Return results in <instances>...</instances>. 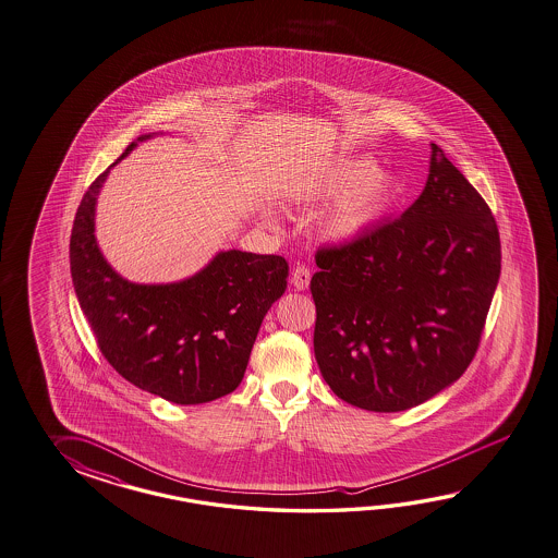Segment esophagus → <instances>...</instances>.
<instances>
[{"mask_svg": "<svg viewBox=\"0 0 558 558\" xmlns=\"http://www.w3.org/2000/svg\"><path fill=\"white\" fill-rule=\"evenodd\" d=\"M311 284V270L306 268V266H296L294 270H292V286L296 288V290H306Z\"/></svg>", "mask_w": 558, "mask_h": 558, "instance_id": "34e87169", "label": "esophagus"}]
</instances>
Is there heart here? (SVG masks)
<instances>
[{
	"mask_svg": "<svg viewBox=\"0 0 558 558\" xmlns=\"http://www.w3.org/2000/svg\"><path fill=\"white\" fill-rule=\"evenodd\" d=\"M393 195L395 179L385 171H377V163L365 157L332 165L294 191V199L306 205L325 204L340 197L320 221L323 235L332 242L354 240L367 231L385 216Z\"/></svg>",
	"mask_w": 558,
	"mask_h": 558,
	"instance_id": "heart-1",
	"label": "heart"
}]
</instances>
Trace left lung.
Segmentation results:
<instances>
[{
    "label": "left lung",
    "mask_w": 558,
    "mask_h": 558,
    "mask_svg": "<svg viewBox=\"0 0 558 558\" xmlns=\"http://www.w3.org/2000/svg\"><path fill=\"white\" fill-rule=\"evenodd\" d=\"M488 205L432 143L422 195L401 218L316 254L314 356L332 393L395 413L460 379L500 280Z\"/></svg>",
    "instance_id": "obj_1"
}]
</instances>
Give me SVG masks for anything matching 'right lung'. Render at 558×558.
<instances>
[{
    "label": "right lung",
    "instance_id": "add662e5",
    "mask_svg": "<svg viewBox=\"0 0 558 558\" xmlns=\"http://www.w3.org/2000/svg\"><path fill=\"white\" fill-rule=\"evenodd\" d=\"M84 193L70 238V272L82 313L112 368L138 389L178 405L231 393L242 379L264 316L284 294L282 256L221 250L190 278L138 284L123 278L96 242V202L110 169Z\"/></svg>",
    "mask_w": 558,
    "mask_h": 558
}]
</instances>
